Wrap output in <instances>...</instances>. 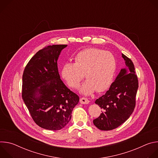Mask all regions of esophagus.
Here are the masks:
<instances>
[{
	"instance_id": "obj_1",
	"label": "esophagus",
	"mask_w": 158,
	"mask_h": 158,
	"mask_svg": "<svg viewBox=\"0 0 158 158\" xmlns=\"http://www.w3.org/2000/svg\"><path fill=\"white\" fill-rule=\"evenodd\" d=\"M80 102L82 104H87L89 102V101L85 98H82L80 99Z\"/></svg>"
}]
</instances>
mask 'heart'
I'll list each match as a JSON object with an SVG mask.
<instances>
[{
    "instance_id": "obj_1",
    "label": "heart",
    "mask_w": 158,
    "mask_h": 158,
    "mask_svg": "<svg viewBox=\"0 0 158 158\" xmlns=\"http://www.w3.org/2000/svg\"><path fill=\"white\" fill-rule=\"evenodd\" d=\"M116 70L117 60L111 52L98 48H88L76 55L74 63H65L61 75L69 86L76 89L85 74L87 79L80 92L89 95L96 91L98 93L106 91L114 81Z\"/></svg>"
}]
</instances>
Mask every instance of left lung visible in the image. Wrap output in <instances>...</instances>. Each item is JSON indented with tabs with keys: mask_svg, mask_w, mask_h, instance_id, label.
Returning <instances> with one entry per match:
<instances>
[{
	"mask_svg": "<svg viewBox=\"0 0 158 158\" xmlns=\"http://www.w3.org/2000/svg\"><path fill=\"white\" fill-rule=\"evenodd\" d=\"M122 57L129 71L122 69L106 94L95 101L102 112L93 123L102 131L112 130L121 126L130 117L136 106L138 76L132 60L123 54Z\"/></svg>",
	"mask_w": 158,
	"mask_h": 158,
	"instance_id": "left-lung-1",
	"label": "left lung"
}]
</instances>
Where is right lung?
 <instances>
[{
    "instance_id": "1",
    "label": "right lung",
    "mask_w": 158,
    "mask_h": 158,
    "mask_svg": "<svg viewBox=\"0 0 158 158\" xmlns=\"http://www.w3.org/2000/svg\"><path fill=\"white\" fill-rule=\"evenodd\" d=\"M66 47L52 45L39 51L26 65L22 76V99L35 124L48 130L65 127L79 101L61 81L58 72L57 61Z\"/></svg>"
}]
</instances>
